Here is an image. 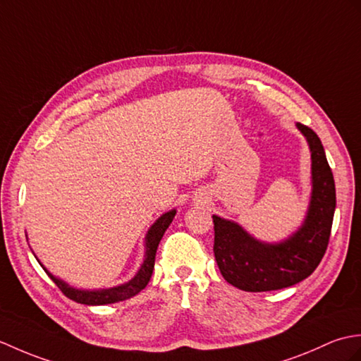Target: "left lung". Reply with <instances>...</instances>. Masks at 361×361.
Here are the masks:
<instances>
[{"label":"left lung","instance_id":"1","mask_svg":"<svg viewBox=\"0 0 361 361\" xmlns=\"http://www.w3.org/2000/svg\"><path fill=\"white\" fill-rule=\"evenodd\" d=\"M310 149L312 191L298 230L279 243H266L238 222L213 214L214 258L227 283L245 292L290 287L312 275L329 243L335 205V182L318 135L296 123Z\"/></svg>","mask_w":361,"mask_h":361}]
</instances>
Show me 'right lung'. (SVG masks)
<instances>
[{"label": "right lung", "mask_w": 361, "mask_h": 361, "mask_svg": "<svg viewBox=\"0 0 361 361\" xmlns=\"http://www.w3.org/2000/svg\"><path fill=\"white\" fill-rule=\"evenodd\" d=\"M176 214V208L173 210L164 213L160 218L156 219V222L151 226L147 231L145 236V258H143L142 266L139 267L137 274H135L130 281H126L123 284H118L114 287H106V289H95V290H90V289H78V287H74L68 284L66 281H63L61 278L52 275L49 270H47L42 262L39 266L44 269V271L52 281L59 286V289L65 293L68 298H71L72 301L80 302V304H86V306H103V304H113V302H118V301H125L128 298H133L134 295H137L140 290H143L147 287V284L149 283V278L153 275L154 270V259H156V252L160 239H162L164 233L166 231V228L170 227V224L174 219ZM27 238V236H26Z\"/></svg>", "instance_id": "1"}]
</instances>
